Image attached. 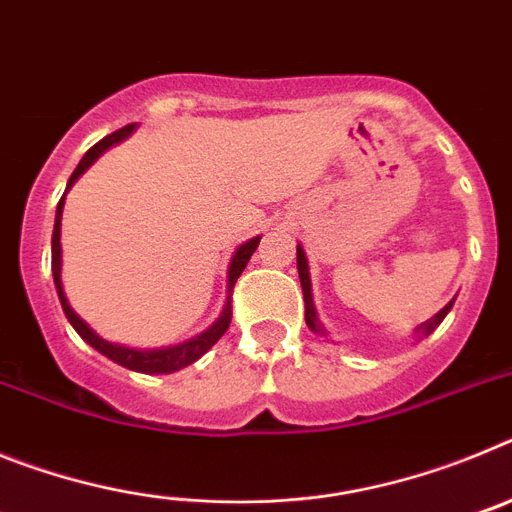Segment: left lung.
Returning a JSON list of instances; mask_svg holds the SVG:
<instances>
[{"label": "left lung", "instance_id": "obj_1", "mask_svg": "<svg viewBox=\"0 0 512 512\" xmlns=\"http://www.w3.org/2000/svg\"><path fill=\"white\" fill-rule=\"evenodd\" d=\"M297 271H300V284H302V295H305V320H307V328L315 330V333H325V328L320 325L318 315H315V305H312V287H310V274H307V259H305V251L302 248H297ZM451 305L454 302H449V305L443 307V310H438L436 315H433L428 323H423L418 328V336H428L431 330H436V325H441V320L449 315Z\"/></svg>", "mask_w": 512, "mask_h": 512}]
</instances>
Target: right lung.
Returning <instances> with one entry per match:
<instances>
[{"label":"right lung","mask_w":512,"mask_h":512,"mask_svg":"<svg viewBox=\"0 0 512 512\" xmlns=\"http://www.w3.org/2000/svg\"><path fill=\"white\" fill-rule=\"evenodd\" d=\"M135 125H125V128L115 130L112 135H107V138H102L99 143H94L92 148H89L87 153H84V158L79 161V166L74 169V174H71L69 184H66V192L71 189V184L79 179L84 171H87V166H92L94 161H97V156L102 151H107V148L112 146V143H117V140H122L125 135L133 133ZM63 192V194H66ZM61 212H63V197L61 202H58V210H56V225H53V259H51V266H53V282H56V292H58V300H61V307L63 312H66V318H69V323L74 325V330L79 333L84 341L89 343L92 348H97L99 354H104L107 359H112L115 364L125 366V369H133V372H143V374H169V372H176V369H182V366H189L192 361L200 359L205 351H210L212 346H215L220 338H223V333L228 330L230 325V318H233V305H230V297H233V287L235 282H238V277H241V271L246 269L248 259L253 256V251L259 248V241L261 238H251L248 243H243L238 251H235L233 261H230V271H228V302H225L223 307V315L217 318V323L212 325V328H207L202 336L192 338V341L182 343V346H174V348H158V351H135V348H125V346H115V343H107L102 341V338L94 333L92 328H89L84 320L76 315L74 310H71L69 300H66V295H63V287H61Z\"/></svg>","instance_id":"add662e5"}]
</instances>
